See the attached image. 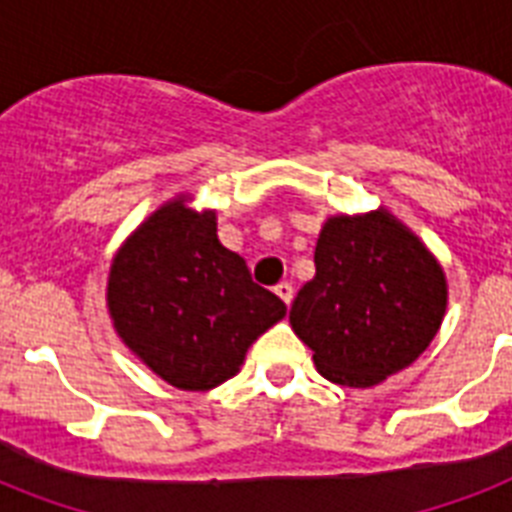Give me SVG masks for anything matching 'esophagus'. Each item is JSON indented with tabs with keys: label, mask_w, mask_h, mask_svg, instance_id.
<instances>
[{
	"label": "esophagus",
	"mask_w": 512,
	"mask_h": 512,
	"mask_svg": "<svg viewBox=\"0 0 512 512\" xmlns=\"http://www.w3.org/2000/svg\"><path fill=\"white\" fill-rule=\"evenodd\" d=\"M273 292H276L278 297L284 299L286 305H292V299H294V286L289 284V281H281V284H278L276 289H273Z\"/></svg>",
	"instance_id": "1"
}]
</instances>
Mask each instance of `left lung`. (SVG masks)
I'll return each instance as SVG.
<instances>
[{"mask_svg":"<svg viewBox=\"0 0 512 512\" xmlns=\"http://www.w3.org/2000/svg\"><path fill=\"white\" fill-rule=\"evenodd\" d=\"M447 313V276L386 207L331 215L315 244V276L289 323L334 384L368 389L426 352Z\"/></svg>","mask_w":512,"mask_h":512,"instance_id":"1","label":"left lung"}]
</instances>
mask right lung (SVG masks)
Here are the masks:
<instances>
[{"label": "right lung", "mask_w": 512, "mask_h": 512, "mask_svg": "<svg viewBox=\"0 0 512 512\" xmlns=\"http://www.w3.org/2000/svg\"><path fill=\"white\" fill-rule=\"evenodd\" d=\"M107 313L120 342L184 392H207L242 371L252 344L286 315L242 257L218 239L215 210L176 194L112 255Z\"/></svg>", "instance_id": "obj_1"}]
</instances>
